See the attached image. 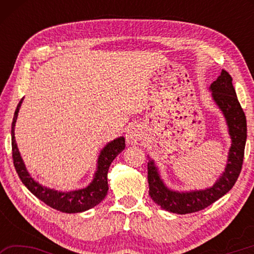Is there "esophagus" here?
Here are the masks:
<instances>
[{"mask_svg": "<svg viewBox=\"0 0 254 254\" xmlns=\"http://www.w3.org/2000/svg\"><path fill=\"white\" fill-rule=\"evenodd\" d=\"M127 141L128 144H135L139 142L140 140H142L143 137V128L140 124H134L131 126L127 132Z\"/></svg>", "mask_w": 254, "mask_h": 254, "instance_id": "esophagus-1", "label": "esophagus"}]
</instances>
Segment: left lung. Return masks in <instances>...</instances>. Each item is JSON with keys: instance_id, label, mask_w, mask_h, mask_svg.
I'll return each instance as SVG.
<instances>
[{"instance_id": "1", "label": "left lung", "mask_w": 254, "mask_h": 254, "mask_svg": "<svg viewBox=\"0 0 254 254\" xmlns=\"http://www.w3.org/2000/svg\"><path fill=\"white\" fill-rule=\"evenodd\" d=\"M209 92L212 93L214 103L224 115L231 137L225 170L213 186L198 190L178 191L166 186L154 160L148 157L149 195L154 203L170 213H195L212 205L231 190L242 169L247 142V118L239 103L229 72L223 69L217 79L210 84Z\"/></svg>"}]
</instances>
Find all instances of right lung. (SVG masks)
<instances>
[{"label": "right lung", "instance_id": "obj_1", "mask_svg": "<svg viewBox=\"0 0 254 254\" xmlns=\"http://www.w3.org/2000/svg\"><path fill=\"white\" fill-rule=\"evenodd\" d=\"M23 98L19 102L16 110L14 112L13 121H12V157H13V163L16 173H18L21 182L27 187L32 194L44 201L50 207L63 213H81L95 207L101 201L105 198L109 190V185H107V173L112 161L117 158L120 152H122L126 148V139L124 136H120L113 141L107 143L104 148L101 150L100 156L97 159L96 171L93 176V180L87 186L80 189L69 191H60L57 189L49 188L37 182L31 175L29 174L25 167L23 159L21 157L18 144L15 142L14 128L15 122L18 119V114L20 111L21 104H22Z\"/></svg>", "mask_w": 254, "mask_h": 254}]
</instances>
